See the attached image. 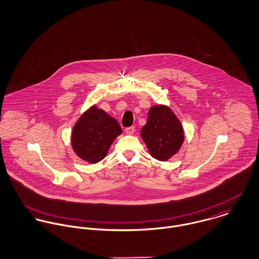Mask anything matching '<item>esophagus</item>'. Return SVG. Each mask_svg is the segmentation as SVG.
<instances>
[{"instance_id": "34e87169", "label": "esophagus", "mask_w": 259, "mask_h": 259, "mask_svg": "<svg viewBox=\"0 0 259 259\" xmlns=\"http://www.w3.org/2000/svg\"><path fill=\"white\" fill-rule=\"evenodd\" d=\"M135 126H130V127H126L125 130H124V132H125V134L126 135H134V133H135Z\"/></svg>"}]
</instances>
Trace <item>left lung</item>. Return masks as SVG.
I'll use <instances>...</instances> for the list:
<instances>
[{
    "mask_svg": "<svg viewBox=\"0 0 259 259\" xmlns=\"http://www.w3.org/2000/svg\"><path fill=\"white\" fill-rule=\"evenodd\" d=\"M141 136L150 155L161 161L175 155L185 140V133L180 119L166 106L150 108L148 121L143 126Z\"/></svg>",
    "mask_w": 259,
    "mask_h": 259,
    "instance_id": "obj_1",
    "label": "left lung"
}]
</instances>
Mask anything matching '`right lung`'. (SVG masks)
I'll use <instances>...</instances> for the list:
<instances>
[{"mask_svg":"<svg viewBox=\"0 0 259 259\" xmlns=\"http://www.w3.org/2000/svg\"><path fill=\"white\" fill-rule=\"evenodd\" d=\"M122 133L116 119L93 106L75 122L72 147L75 154L91 163L105 158L114 139Z\"/></svg>","mask_w":259,"mask_h":259,"instance_id":"add662e5","label":"right lung"}]
</instances>
